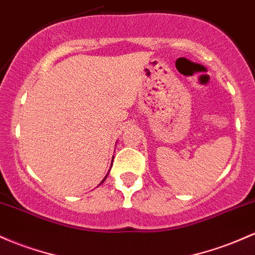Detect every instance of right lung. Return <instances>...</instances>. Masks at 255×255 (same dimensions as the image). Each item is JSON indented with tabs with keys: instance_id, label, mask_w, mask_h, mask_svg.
I'll return each mask as SVG.
<instances>
[{
	"instance_id": "obj_1",
	"label": "right lung",
	"mask_w": 255,
	"mask_h": 255,
	"mask_svg": "<svg viewBox=\"0 0 255 255\" xmlns=\"http://www.w3.org/2000/svg\"><path fill=\"white\" fill-rule=\"evenodd\" d=\"M113 159H114V157H113ZM111 166H113V164H111ZM109 173H110V169H109V172H108V173H106V175H105V177H104V179H103V180H102V183H100V184H99V185H102V184H103V183H104V181H105V179H106V178H108Z\"/></svg>"
}]
</instances>
